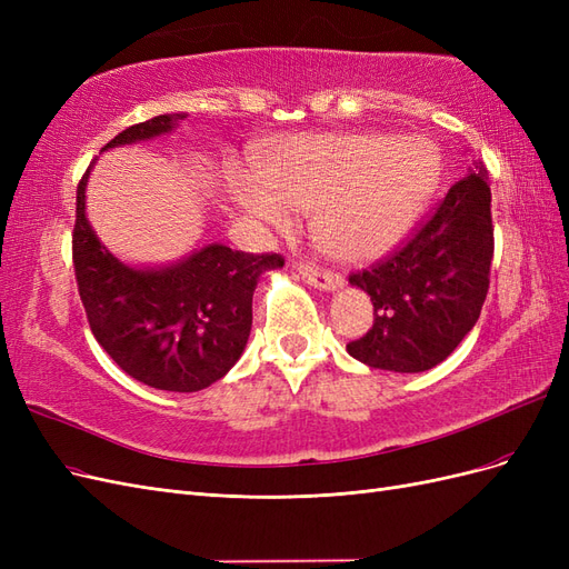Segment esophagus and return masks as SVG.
<instances>
[{
	"label": "esophagus",
	"mask_w": 569,
	"mask_h": 569,
	"mask_svg": "<svg viewBox=\"0 0 569 569\" xmlns=\"http://www.w3.org/2000/svg\"><path fill=\"white\" fill-rule=\"evenodd\" d=\"M297 270L301 272V278L308 284H313L318 289L335 291V289L343 287V278H341L339 272H335V270H322V268H316L311 263H297Z\"/></svg>",
	"instance_id": "esophagus-1"
}]
</instances>
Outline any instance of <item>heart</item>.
<instances>
[{"instance_id": "heart-1", "label": "heart", "mask_w": 569, "mask_h": 569, "mask_svg": "<svg viewBox=\"0 0 569 569\" xmlns=\"http://www.w3.org/2000/svg\"><path fill=\"white\" fill-rule=\"evenodd\" d=\"M439 153L422 137L375 132L299 134L272 144L258 173H234L232 197L263 228L311 209L322 242L347 261L387 253L432 197Z\"/></svg>"}]
</instances>
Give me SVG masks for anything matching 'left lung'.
<instances>
[{"label": "left lung", "instance_id": "obj_1", "mask_svg": "<svg viewBox=\"0 0 569 569\" xmlns=\"http://www.w3.org/2000/svg\"><path fill=\"white\" fill-rule=\"evenodd\" d=\"M493 258L489 170L475 161L406 242L349 282L370 295V330L347 351L370 368L425 372L449 358L485 306Z\"/></svg>", "mask_w": 569, "mask_h": 569}]
</instances>
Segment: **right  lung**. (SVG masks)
<instances>
[{
  "instance_id": "1",
  "label": "right lung",
  "mask_w": 569,
  "mask_h": 569,
  "mask_svg": "<svg viewBox=\"0 0 569 569\" xmlns=\"http://www.w3.org/2000/svg\"><path fill=\"white\" fill-rule=\"evenodd\" d=\"M182 118L166 113L130 126L104 149L151 140ZM88 176L90 168L76 192L73 266L99 347L120 370L153 389L199 391L218 382L247 347L258 278L284 266V258L209 244L176 266L130 268L99 242L84 218Z\"/></svg>"
}]
</instances>
